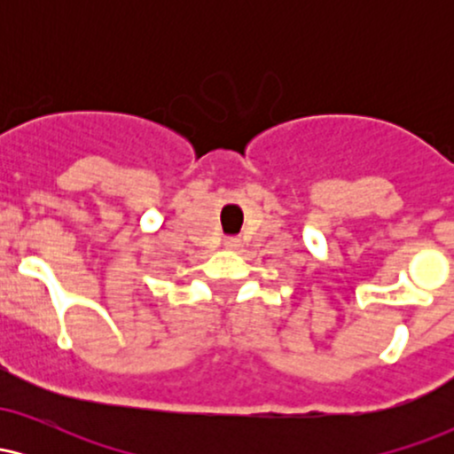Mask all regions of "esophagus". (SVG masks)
I'll list each match as a JSON object with an SVG mask.
<instances>
[{
	"mask_svg": "<svg viewBox=\"0 0 454 454\" xmlns=\"http://www.w3.org/2000/svg\"><path fill=\"white\" fill-rule=\"evenodd\" d=\"M223 247H226V249L241 247V239H239V237H226V239H223Z\"/></svg>",
	"mask_w": 454,
	"mask_h": 454,
	"instance_id": "1",
	"label": "esophagus"
}]
</instances>
